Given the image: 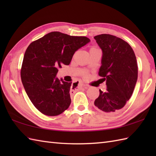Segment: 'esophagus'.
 Returning <instances> with one entry per match:
<instances>
[{
  "label": "esophagus",
  "instance_id": "obj_1",
  "mask_svg": "<svg viewBox=\"0 0 156 156\" xmlns=\"http://www.w3.org/2000/svg\"><path fill=\"white\" fill-rule=\"evenodd\" d=\"M74 87L78 89L82 88L83 87H84V85L82 83V82H75L74 83Z\"/></svg>",
  "mask_w": 156,
  "mask_h": 156
}]
</instances>
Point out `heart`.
I'll return each instance as SVG.
<instances>
[{"instance_id": "heart-1", "label": "heart", "mask_w": 156, "mask_h": 156, "mask_svg": "<svg viewBox=\"0 0 156 156\" xmlns=\"http://www.w3.org/2000/svg\"><path fill=\"white\" fill-rule=\"evenodd\" d=\"M92 49H95V48H92Z\"/></svg>"}]
</instances>
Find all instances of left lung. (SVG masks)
<instances>
[{
    "label": "left lung",
    "mask_w": 156,
    "mask_h": 156,
    "mask_svg": "<svg viewBox=\"0 0 156 156\" xmlns=\"http://www.w3.org/2000/svg\"><path fill=\"white\" fill-rule=\"evenodd\" d=\"M94 38L102 52L98 74L107 87L105 92L99 90L94 105L105 113H115L133 94L138 74L136 57L130 45L121 38L108 34Z\"/></svg>",
    "instance_id": "1"
}]
</instances>
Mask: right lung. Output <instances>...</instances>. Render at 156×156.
I'll list each match as a JSON object with an SVG mask.
<instances>
[{"label": "right lung", "instance_id": "add662e5", "mask_svg": "<svg viewBox=\"0 0 156 156\" xmlns=\"http://www.w3.org/2000/svg\"><path fill=\"white\" fill-rule=\"evenodd\" d=\"M90 41L87 37L53 31L29 45L23 61L21 80L28 97L43 114L58 115L70 105L72 82L55 77L58 68L70 64L75 51Z\"/></svg>", "mask_w": 156, "mask_h": 156}]
</instances>
